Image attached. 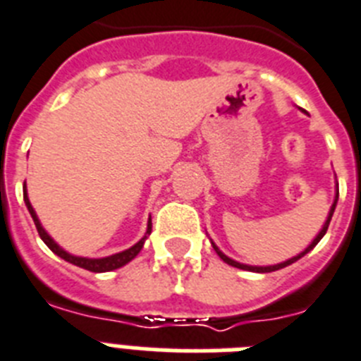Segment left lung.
<instances>
[{"mask_svg":"<svg viewBox=\"0 0 361 361\" xmlns=\"http://www.w3.org/2000/svg\"><path fill=\"white\" fill-rule=\"evenodd\" d=\"M336 202H338V195H336L334 204H332V207H330V213H329V218H326L325 226H323V229H321V231H319V235H317V237L314 238V240H312V244H310V246H308L307 250L302 251V253H299L298 257H293V259L286 260V262H281V264H275V266H260V268H259V266H246V264H240V262H237V260H233V259H229V257H226V255H224L222 251L218 250V247L214 246V244H213V247H214V251H216V253H218V257H220V259H222L224 262H227V264H229V266H235V268H240V269H250V271H259V274H268V271H275V269L286 268V266H290V264H292V262H295V260H299V259H301L302 255H307L308 251H310V250H314V247H316V244H317V242H319L321 238H323V235H325V233H326V229H329L330 218H332V214H334Z\"/></svg>","mask_w":361,"mask_h":361,"instance_id":"8db88e82","label":"left lung"}]
</instances>
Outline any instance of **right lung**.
<instances>
[{"label":"right lung","instance_id":"1","mask_svg":"<svg viewBox=\"0 0 361 361\" xmlns=\"http://www.w3.org/2000/svg\"><path fill=\"white\" fill-rule=\"evenodd\" d=\"M23 200H25L27 209H29V213H31L32 220H35V226H36V229H38V235H40L42 240L47 244V247H49L53 253H56L59 257H62L63 260L71 262V264L78 266V268L87 269V271H95V274H101V271H111V269H117V268H121V266L128 264L130 260L134 259L139 251H141L147 235H150V231H152V222L148 220V229H147V235H145V238H141V240H139L135 246L130 247V250L121 251V253H115V255H111V257H104V259H84V257H75V255H69L68 251H63L62 247H60L59 244H56V242H54L53 238L47 235V233H45V229L42 227L40 220H38V216H36L35 209H32L31 202H29V198H27V189L23 190Z\"/></svg>","mask_w":361,"mask_h":361}]
</instances>
